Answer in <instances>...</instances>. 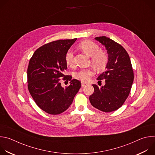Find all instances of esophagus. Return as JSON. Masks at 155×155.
I'll return each instance as SVG.
<instances>
[{"label": "esophagus", "mask_w": 155, "mask_h": 155, "mask_svg": "<svg viewBox=\"0 0 155 155\" xmlns=\"http://www.w3.org/2000/svg\"><path fill=\"white\" fill-rule=\"evenodd\" d=\"M86 84H87V83L84 82V81H82V82H81V86H82V87L85 86Z\"/></svg>", "instance_id": "34e87169"}]
</instances>
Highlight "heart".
Returning <instances> with one entry per match:
<instances>
[{"instance_id": "heart-1", "label": "heart", "mask_w": 155, "mask_h": 155, "mask_svg": "<svg viewBox=\"0 0 155 155\" xmlns=\"http://www.w3.org/2000/svg\"><path fill=\"white\" fill-rule=\"evenodd\" d=\"M80 47L87 54L91 56V63L97 70L104 69L107 64L108 58L104 51L100 50L99 47L90 40L82 41ZM65 63L70 67L74 65V55L72 49L68 50L65 55ZM94 75V71L91 69H80L75 73V77L81 81H86Z\"/></svg>"}]
</instances>
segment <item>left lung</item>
Returning a JSON list of instances; mask_svg holds the SVG:
<instances>
[{
	"label": "left lung",
	"instance_id": "8db88e82",
	"mask_svg": "<svg viewBox=\"0 0 155 155\" xmlns=\"http://www.w3.org/2000/svg\"><path fill=\"white\" fill-rule=\"evenodd\" d=\"M95 39L105 47L108 60L106 71L97 78L101 82L105 79V84L100 87L93 84L94 91L90 101L101 111L111 112L121 107L127 98L134 81L133 69L128 53L119 43L105 36Z\"/></svg>",
	"mask_w": 155,
	"mask_h": 155
}]
</instances>
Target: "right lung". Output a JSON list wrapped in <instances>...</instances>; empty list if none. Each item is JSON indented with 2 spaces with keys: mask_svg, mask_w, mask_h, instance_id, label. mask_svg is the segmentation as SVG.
Here are the masks:
<instances>
[{
  "mask_svg": "<svg viewBox=\"0 0 155 155\" xmlns=\"http://www.w3.org/2000/svg\"><path fill=\"white\" fill-rule=\"evenodd\" d=\"M76 40H59L47 43L38 48L29 61V91L38 107L48 114L58 115L65 111L81 87L79 80L63 74L67 69L65 53ZM62 77L63 80L70 81L68 87L61 86Z\"/></svg>",
  "mask_w": 155,
  "mask_h": 155,
  "instance_id": "add662e5",
  "label": "right lung"
}]
</instances>
